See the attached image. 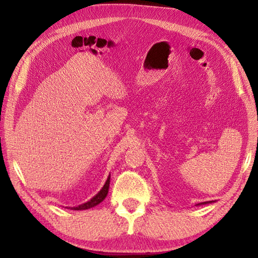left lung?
I'll return each mask as SVG.
<instances>
[{"label":"left lung","mask_w":258,"mask_h":258,"mask_svg":"<svg viewBox=\"0 0 258 258\" xmlns=\"http://www.w3.org/2000/svg\"><path fill=\"white\" fill-rule=\"evenodd\" d=\"M203 204H204V203H203Z\"/></svg>","instance_id":"1"}]
</instances>
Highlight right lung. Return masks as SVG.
Masks as SVG:
<instances>
[{
	"instance_id": "1",
	"label": "right lung",
	"mask_w": 258,
	"mask_h": 258,
	"mask_svg": "<svg viewBox=\"0 0 258 258\" xmlns=\"http://www.w3.org/2000/svg\"><path fill=\"white\" fill-rule=\"evenodd\" d=\"M109 183H110V176H109L107 178L106 183H104V185L101 190H100L99 194L97 196H94V197L89 200V202L85 203V204H82L80 205V206L77 207H73L72 209H75V211H83V209H89L91 207H94L97 206V205H99L101 202H103V199L107 197L108 195V190H109Z\"/></svg>"
}]
</instances>
